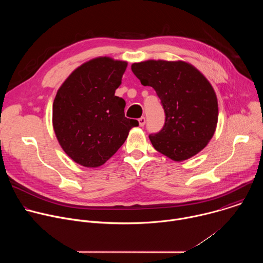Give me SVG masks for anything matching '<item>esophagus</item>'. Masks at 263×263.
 Wrapping results in <instances>:
<instances>
[{"label":"esophagus","instance_id":"1","mask_svg":"<svg viewBox=\"0 0 263 263\" xmlns=\"http://www.w3.org/2000/svg\"><path fill=\"white\" fill-rule=\"evenodd\" d=\"M138 123H139V126H140V127H143L144 124H145V119H144L143 117L140 118V119L138 120Z\"/></svg>","mask_w":263,"mask_h":263}]
</instances>
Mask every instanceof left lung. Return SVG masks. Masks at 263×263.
Returning <instances> with one entry per match:
<instances>
[{
	"label": "left lung",
	"instance_id": "1",
	"mask_svg": "<svg viewBox=\"0 0 263 263\" xmlns=\"http://www.w3.org/2000/svg\"><path fill=\"white\" fill-rule=\"evenodd\" d=\"M131 69L143 86L155 89L164 109L163 128L148 135L155 149L174 161L202 151L218 117L216 95L204 74L184 61L146 60Z\"/></svg>",
	"mask_w": 263,
	"mask_h": 263
}]
</instances>
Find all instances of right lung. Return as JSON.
<instances>
[{
	"mask_svg": "<svg viewBox=\"0 0 263 263\" xmlns=\"http://www.w3.org/2000/svg\"><path fill=\"white\" fill-rule=\"evenodd\" d=\"M127 62L91 59L74 69L57 91L53 127L63 151L85 167L104 164L123 145L136 120L125 117L126 102L115 96Z\"/></svg>",
	"mask_w": 263,
	"mask_h": 263,
	"instance_id": "obj_1",
	"label": "right lung"
}]
</instances>
